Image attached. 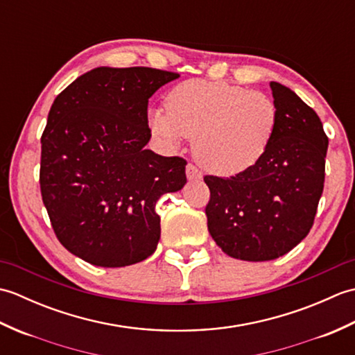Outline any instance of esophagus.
I'll return each instance as SVG.
<instances>
[{"mask_svg": "<svg viewBox=\"0 0 355 355\" xmlns=\"http://www.w3.org/2000/svg\"><path fill=\"white\" fill-rule=\"evenodd\" d=\"M186 175H187V180L189 182H197V180H201L202 178V173L201 171L197 168V166L189 163L186 166Z\"/></svg>", "mask_w": 355, "mask_h": 355, "instance_id": "esophagus-1", "label": "esophagus"}]
</instances>
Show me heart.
I'll use <instances>...</instances> for the list:
<instances>
[{"instance_id": "b5f03b06", "label": "heart", "mask_w": 355, "mask_h": 355, "mask_svg": "<svg viewBox=\"0 0 355 355\" xmlns=\"http://www.w3.org/2000/svg\"><path fill=\"white\" fill-rule=\"evenodd\" d=\"M279 123L271 97L227 82L191 79L166 97V110L149 112V126L171 146L193 139L202 168L230 177L266 155Z\"/></svg>"}]
</instances>
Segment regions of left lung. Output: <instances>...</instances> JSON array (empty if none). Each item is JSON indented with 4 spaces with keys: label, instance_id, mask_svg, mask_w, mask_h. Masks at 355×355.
<instances>
[{
    "label": "left lung",
    "instance_id": "left-lung-1",
    "mask_svg": "<svg viewBox=\"0 0 355 355\" xmlns=\"http://www.w3.org/2000/svg\"><path fill=\"white\" fill-rule=\"evenodd\" d=\"M270 87L279 123L266 155L235 177H205L209 233L243 261H271L296 247L313 227L325 183L328 137L319 116L290 88Z\"/></svg>",
    "mask_w": 355,
    "mask_h": 355
}]
</instances>
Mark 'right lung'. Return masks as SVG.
I'll return each instance as SVG.
<instances>
[{
	"instance_id": "obj_1",
	"label": "right lung",
	"mask_w": 355,
	"mask_h": 355,
	"mask_svg": "<svg viewBox=\"0 0 355 355\" xmlns=\"http://www.w3.org/2000/svg\"><path fill=\"white\" fill-rule=\"evenodd\" d=\"M178 76L99 67L53 102L41 137V195L59 243L78 258L125 267L155 252V205L186 184L187 163L145 149L148 101Z\"/></svg>"
}]
</instances>
